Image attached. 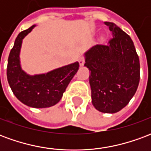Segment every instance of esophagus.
Segmentation results:
<instances>
[{"label": "esophagus", "mask_w": 151, "mask_h": 151, "mask_svg": "<svg viewBox=\"0 0 151 151\" xmlns=\"http://www.w3.org/2000/svg\"><path fill=\"white\" fill-rule=\"evenodd\" d=\"M78 62L80 66H83L84 65V64H85V60H84V59H83L82 57H80L78 60Z\"/></svg>", "instance_id": "1"}]
</instances>
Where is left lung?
Instances as JSON below:
<instances>
[{"mask_svg": "<svg viewBox=\"0 0 151 151\" xmlns=\"http://www.w3.org/2000/svg\"><path fill=\"white\" fill-rule=\"evenodd\" d=\"M111 31L106 45L97 44L84 53L90 71L91 103L104 113H116L135 95L140 80L139 58L129 35L113 22H104Z\"/></svg>", "mask_w": 151, "mask_h": 151, "instance_id": "left-lung-1", "label": "left lung"}]
</instances>
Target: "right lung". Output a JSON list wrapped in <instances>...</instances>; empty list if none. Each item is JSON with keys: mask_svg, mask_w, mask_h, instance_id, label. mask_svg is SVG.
<instances>
[{"mask_svg": "<svg viewBox=\"0 0 151 151\" xmlns=\"http://www.w3.org/2000/svg\"><path fill=\"white\" fill-rule=\"evenodd\" d=\"M35 27L31 26L16 38L8 58L7 79L14 95L22 104L35 108H50L61 99L78 70L79 63L76 61L40 74L31 75L25 72L20 61L22 40Z\"/></svg>", "mask_w": 151, "mask_h": 151, "instance_id": "add662e5", "label": "right lung"}]
</instances>
